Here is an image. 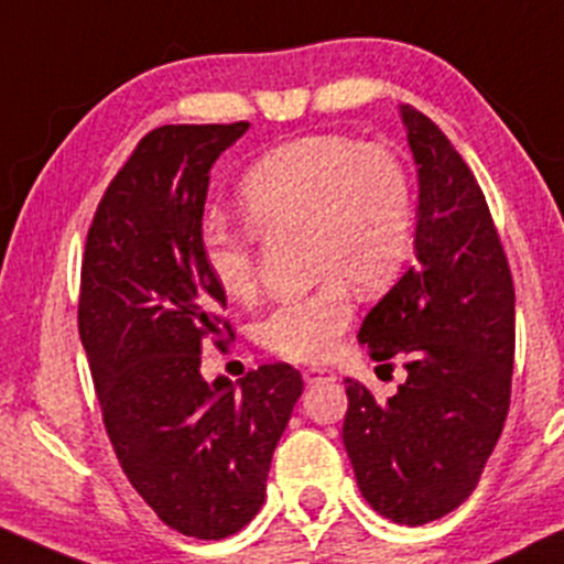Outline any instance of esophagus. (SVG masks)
<instances>
[{
	"instance_id": "1",
	"label": "esophagus",
	"mask_w": 564,
	"mask_h": 564,
	"mask_svg": "<svg viewBox=\"0 0 564 564\" xmlns=\"http://www.w3.org/2000/svg\"><path fill=\"white\" fill-rule=\"evenodd\" d=\"M302 377H305L307 386H315V382H334V380H337V375H334L332 369H326V367H307L305 372H302Z\"/></svg>"
}]
</instances>
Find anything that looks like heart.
Returning <instances> with one entry per match:
<instances>
[{"label": "heart", "instance_id": "heart-1", "mask_svg": "<svg viewBox=\"0 0 564 564\" xmlns=\"http://www.w3.org/2000/svg\"><path fill=\"white\" fill-rule=\"evenodd\" d=\"M238 208L257 232H305L307 257L326 275L257 324L259 345L294 361L329 356L352 318L348 283L358 294L382 292L412 249V189L401 160L343 135H307L264 154L240 182ZM203 262L221 294L251 300L249 235L214 221L203 230Z\"/></svg>", "mask_w": 564, "mask_h": 564}]
</instances>
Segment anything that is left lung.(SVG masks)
Listing matches in <instances>:
<instances>
[{
    "mask_svg": "<svg viewBox=\"0 0 564 564\" xmlns=\"http://www.w3.org/2000/svg\"><path fill=\"white\" fill-rule=\"evenodd\" d=\"M399 115L417 165L414 268L367 313L358 343L375 361L404 358L406 380L388 401L345 380L343 442L367 503L414 528L474 492L503 431L513 281L471 169L423 111Z\"/></svg>",
    "mask_w": 564,
    "mask_h": 564,
    "instance_id": "8db88e82",
    "label": "left lung"
}]
</instances>
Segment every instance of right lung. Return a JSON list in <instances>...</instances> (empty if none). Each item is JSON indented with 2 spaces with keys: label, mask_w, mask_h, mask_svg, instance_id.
<instances>
[{
  "label": "right lung",
  "mask_w": 564,
  "mask_h": 564,
  "mask_svg": "<svg viewBox=\"0 0 564 564\" xmlns=\"http://www.w3.org/2000/svg\"><path fill=\"white\" fill-rule=\"evenodd\" d=\"M249 131L163 126L111 178L85 243L79 339L104 425L135 492L178 533L219 541L264 503L302 377L264 364L240 382L200 375L208 337H232L203 262L212 165Z\"/></svg>",
  "instance_id": "1"
}]
</instances>
